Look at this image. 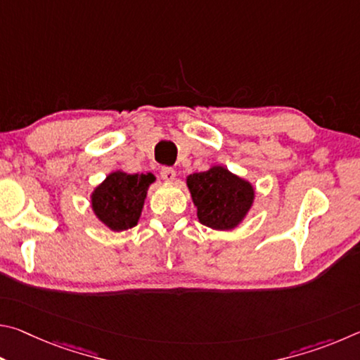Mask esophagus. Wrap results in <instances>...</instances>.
<instances>
[{
    "label": "esophagus",
    "mask_w": 360,
    "mask_h": 360,
    "mask_svg": "<svg viewBox=\"0 0 360 360\" xmlns=\"http://www.w3.org/2000/svg\"><path fill=\"white\" fill-rule=\"evenodd\" d=\"M160 176H162L163 181L173 182L174 178H176V172H174L173 168H169V167H163V168L160 169Z\"/></svg>",
    "instance_id": "1"
}]
</instances>
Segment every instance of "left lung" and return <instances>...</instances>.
I'll list each match as a JSON object with an SVG mask.
<instances>
[{
	"mask_svg": "<svg viewBox=\"0 0 360 360\" xmlns=\"http://www.w3.org/2000/svg\"><path fill=\"white\" fill-rule=\"evenodd\" d=\"M187 187L197 206L198 221L214 230L238 227L255 197L251 182L219 165L187 176Z\"/></svg>",
	"mask_w": 360,
	"mask_h": 360,
	"instance_id": "obj_1",
	"label": "left lung"
}]
</instances>
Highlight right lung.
Instances as JSON below:
<instances>
[{"mask_svg":"<svg viewBox=\"0 0 360 360\" xmlns=\"http://www.w3.org/2000/svg\"><path fill=\"white\" fill-rule=\"evenodd\" d=\"M154 181L155 176L152 173H109L90 197L95 216L112 231L135 227L141 216L148 188Z\"/></svg>","mask_w":360,"mask_h":360,"instance_id":"obj_1","label":"right lung"}]
</instances>
